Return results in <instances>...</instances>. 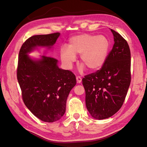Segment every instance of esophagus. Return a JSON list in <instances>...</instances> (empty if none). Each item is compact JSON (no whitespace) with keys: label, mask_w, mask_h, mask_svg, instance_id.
<instances>
[{"label":"esophagus","mask_w":147,"mask_h":147,"mask_svg":"<svg viewBox=\"0 0 147 147\" xmlns=\"http://www.w3.org/2000/svg\"><path fill=\"white\" fill-rule=\"evenodd\" d=\"M76 79H77V82L78 83H80L81 82H82V77H80V76H77L76 77Z\"/></svg>","instance_id":"34e87169"}]
</instances>
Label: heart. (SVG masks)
I'll return each instance as SVG.
<instances>
[{
    "mask_svg": "<svg viewBox=\"0 0 147 147\" xmlns=\"http://www.w3.org/2000/svg\"><path fill=\"white\" fill-rule=\"evenodd\" d=\"M110 42L105 35L88 34L75 35L70 38L67 48L60 49L62 63L67 69H71L76 61L75 55H80V61L91 70L100 69L107 59ZM84 66H81L82 70Z\"/></svg>",
    "mask_w": 147,
    "mask_h": 147,
    "instance_id": "heart-1",
    "label": "heart"
}]
</instances>
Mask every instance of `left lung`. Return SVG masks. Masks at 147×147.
Instances as JSON below:
<instances>
[{
  "mask_svg": "<svg viewBox=\"0 0 147 147\" xmlns=\"http://www.w3.org/2000/svg\"><path fill=\"white\" fill-rule=\"evenodd\" d=\"M111 31L115 43L104 64L82 79L86 108L97 119L108 118L121 109L131 83L129 47L119 33Z\"/></svg>",
  "mask_w": 147,
  "mask_h": 147,
  "instance_id": "left-lung-1",
  "label": "left lung"
}]
</instances>
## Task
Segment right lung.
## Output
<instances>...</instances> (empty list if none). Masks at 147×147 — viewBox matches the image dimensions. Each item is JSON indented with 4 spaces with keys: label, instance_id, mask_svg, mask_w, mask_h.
Instances as JSON below:
<instances>
[{
    "label": "right lung",
    "instance_id": "right-lung-1",
    "mask_svg": "<svg viewBox=\"0 0 147 147\" xmlns=\"http://www.w3.org/2000/svg\"><path fill=\"white\" fill-rule=\"evenodd\" d=\"M60 33L37 35L26 40L19 53L17 79L24 104L42 121H57L65 112L66 101L76 84L75 75L68 70L59 69L57 60L42 56L33 60L27 55L37 47L51 48Z\"/></svg>",
    "mask_w": 147,
    "mask_h": 147
}]
</instances>
